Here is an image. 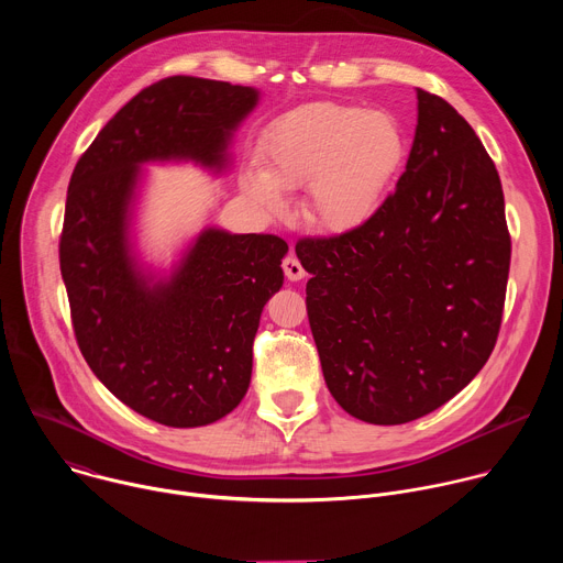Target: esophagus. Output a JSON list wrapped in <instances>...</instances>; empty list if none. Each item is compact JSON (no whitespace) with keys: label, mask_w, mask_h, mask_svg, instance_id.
Returning <instances> with one entry per match:
<instances>
[{"label":"esophagus","mask_w":563,"mask_h":563,"mask_svg":"<svg viewBox=\"0 0 563 563\" xmlns=\"http://www.w3.org/2000/svg\"><path fill=\"white\" fill-rule=\"evenodd\" d=\"M283 272H285L287 280H291V283L305 278V269H302L300 261H298L294 254H289V256L283 261Z\"/></svg>","instance_id":"34e87169"}]
</instances>
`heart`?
Instances as JSON below:
<instances>
[{
    "mask_svg": "<svg viewBox=\"0 0 563 563\" xmlns=\"http://www.w3.org/2000/svg\"><path fill=\"white\" fill-rule=\"evenodd\" d=\"M263 169L243 187L272 218L287 213L283 191L307 187V220L332 233L365 224L380 207L408 153L398 120L378 109L309 102L276 118L261 142Z\"/></svg>",
    "mask_w": 563,
    "mask_h": 563,
    "instance_id": "b5f03b06",
    "label": "heart"
}]
</instances>
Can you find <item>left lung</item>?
<instances>
[{
	"label": "left lung",
	"instance_id": "left-lung-1",
	"mask_svg": "<svg viewBox=\"0 0 563 563\" xmlns=\"http://www.w3.org/2000/svg\"><path fill=\"white\" fill-rule=\"evenodd\" d=\"M419 122L396 191L358 229L300 238L307 316L336 404L374 426L421 419L490 358L510 233L493 157L443 98Z\"/></svg>",
	"mask_w": 563,
	"mask_h": 563
}]
</instances>
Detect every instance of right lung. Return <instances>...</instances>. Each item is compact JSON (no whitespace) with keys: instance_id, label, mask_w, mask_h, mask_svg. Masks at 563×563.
Here are the masks:
<instances>
[{"instance_id":"obj_1","label":"right lung","mask_w":563,"mask_h":563,"mask_svg":"<svg viewBox=\"0 0 563 563\" xmlns=\"http://www.w3.org/2000/svg\"><path fill=\"white\" fill-rule=\"evenodd\" d=\"M256 102L252 87L159 79L107 122L68 183L59 269L79 352L124 406L169 428L209 426L247 394L287 243L207 229L172 280L151 285L126 238L137 167L187 157L222 169L231 131Z\"/></svg>"}]
</instances>
